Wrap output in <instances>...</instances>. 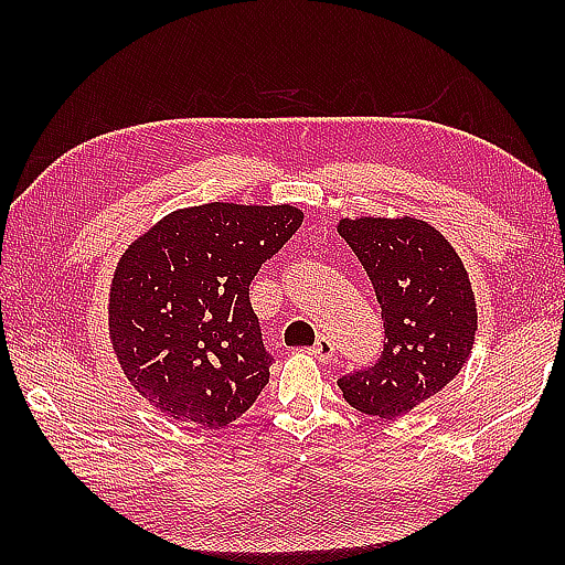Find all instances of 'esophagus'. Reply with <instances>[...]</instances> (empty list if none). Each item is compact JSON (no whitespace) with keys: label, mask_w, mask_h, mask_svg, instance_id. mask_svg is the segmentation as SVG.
I'll return each mask as SVG.
<instances>
[{"label":"esophagus","mask_w":565,"mask_h":565,"mask_svg":"<svg viewBox=\"0 0 565 565\" xmlns=\"http://www.w3.org/2000/svg\"><path fill=\"white\" fill-rule=\"evenodd\" d=\"M310 354H313L316 359H320V362H330V359H334V344L330 338H326V334H320L318 342L310 347Z\"/></svg>","instance_id":"1"}]
</instances>
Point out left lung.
I'll use <instances>...</instances> for the list:
<instances>
[{
  "instance_id": "1",
  "label": "left lung",
  "mask_w": 565,
  "mask_h": 565,
  "mask_svg": "<svg viewBox=\"0 0 565 565\" xmlns=\"http://www.w3.org/2000/svg\"><path fill=\"white\" fill-rule=\"evenodd\" d=\"M383 318V352L338 386L359 413L395 419L456 379L476 338L471 281L456 249L415 218L342 221Z\"/></svg>"
}]
</instances>
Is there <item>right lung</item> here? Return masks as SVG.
<instances>
[{
	"mask_svg": "<svg viewBox=\"0 0 565 565\" xmlns=\"http://www.w3.org/2000/svg\"><path fill=\"white\" fill-rule=\"evenodd\" d=\"M301 223L294 206L215 201L164 215L126 249L109 330L142 398L209 429L249 411L274 362L249 284Z\"/></svg>",
	"mask_w": 565,
	"mask_h": 565,
	"instance_id": "add662e5",
	"label": "right lung"
}]
</instances>
